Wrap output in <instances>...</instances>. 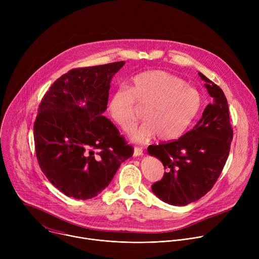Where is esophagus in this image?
<instances>
[{
    "mask_svg": "<svg viewBox=\"0 0 259 259\" xmlns=\"http://www.w3.org/2000/svg\"><path fill=\"white\" fill-rule=\"evenodd\" d=\"M142 154H143V150L141 149V147H139V146H135V147H134V153H133V155H134L135 157L141 156Z\"/></svg>",
    "mask_w": 259,
    "mask_h": 259,
    "instance_id": "1",
    "label": "esophagus"
}]
</instances>
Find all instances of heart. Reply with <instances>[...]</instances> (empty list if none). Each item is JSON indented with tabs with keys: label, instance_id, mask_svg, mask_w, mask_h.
Segmentation results:
<instances>
[{
	"label": "heart",
	"instance_id": "b5f03b06",
	"mask_svg": "<svg viewBox=\"0 0 259 259\" xmlns=\"http://www.w3.org/2000/svg\"><path fill=\"white\" fill-rule=\"evenodd\" d=\"M136 103L145 106V121L130 130V137L138 142L155 135L161 140H173L186 133L197 119L203 97L178 76L154 69L137 73L129 87L122 85L110 96L108 114L123 130L137 119Z\"/></svg>",
	"mask_w": 259,
	"mask_h": 259
}]
</instances>
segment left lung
<instances>
[{
  "label": "left lung",
  "mask_w": 259,
  "mask_h": 259,
  "mask_svg": "<svg viewBox=\"0 0 259 259\" xmlns=\"http://www.w3.org/2000/svg\"><path fill=\"white\" fill-rule=\"evenodd\" d=\"M199 76L213 98L201 120L179 139L147 147L149 154L160 159L166 169L152 191L174 206L196 202L213 188L228 160L234 135L224 91L203 73Z\"/></svg>",
  "instance_id": "obj_1"
}]
</instances>
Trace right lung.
Masks as SVG:
<instances>
[{
  "label": "right lung",
  "instance_id": "1",
  "mask_svg": "<svg viewBox=\"0 0 259 259\" xmlns=\"http://www.w3.org/2000/svg\"><path fill=\"white\" fill-rule=\"evenodd\" d=\"M124 64L117 61L72 68L41 100L33 123L36 160L65 196L78 200L96 197L133 155L134 149L118 128L102 116L110 80ZM80 102L85 105L80 107Z\"/></svg>",
  "mask_w": 259,
  "mask_h": 259
}]
</instances>
